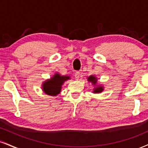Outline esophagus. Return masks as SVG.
I'll return each instance as SVG.
<instances>
[{"instance_id":"1","label":"esophagus","mask_w":148,"mask_h":148,"mask_svg":"<svg viewBox=\"0 0 148 148\" xmlns=\"http://www.w3.org/2000/svg\"><path fill=\"white\" fill-rule=\"evenodd\" d=\"M80 76H81V73L80 72H76L75 74H74V76H75V79L78 80L80 78Z\"/></svg>"}]
</instances>
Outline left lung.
Instances as JSON below:
<instances>
[{
	"mask_svg": "<svg viewBox=\"0 0 148 148\" xmlns=\"http://www.w3.org/2000/svg\"><path fill=\"white\" fill-rule=\"evenodd\" d=\"M88 79L90 82H92V83H93L94 85H95L96 83H97V78L95 77V76H90V77H88ZM103 88H102V87H97V88H94V93H99V92H101L103 91Z\"/></svg>",
	"mask_w": 148,
	"mask_h": 148,
	"instance_id": "1",
	"label": "left lung"
}]
</instances>
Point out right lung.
<instances>
[{
  "instance_id": "obj_1",
  "label": "right lung",
  "mask_w": 148,
  "mask_h": 148,
  "mask_svg": "<svg viewBox=\"0 0 148 148\" xmlns=\"http://www.w3.org/2000/svg\"><path fill=\"white\" fill-rule=\"evenodd\" d=\"M69 79V76H60L58 74H55L50 80H47L44 83L42 90L48 95L56 96L60 93L61 86L64 82Z\"/></svg>"
}]
</instances>
